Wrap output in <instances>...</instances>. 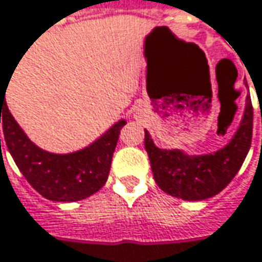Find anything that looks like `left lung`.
Wrapping results in <instances>:
<instances>
[{
  "label": "left lung",
  "instance_id": "left-lung-1",
  "mask_svg": "<svg viewBox=\"0 0 262 262\" xmlns=\"http://www.w3.org/2000/svg\"><path fill=\"white\" fill-rule=\"evenodd\" d=\"M252 121V102L246 98L240 126L230 142L215 152L202 156H190L182 149H162L145 130V149L157 185L164 192L188 202L205 200L223 191L248 156Z\"/></svg>",
  "mask_w": 262,
  "mask_h": 262
}]
</instances>
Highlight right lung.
Wrapping results in <instances>:
<instances>
[{
  "mask_svg": "<svg viewBox=\"0 0 262 262\" xmlns=\"http://www.w3.org/2000/svg\"><path fill=\"white\" fill-rule=\"evenodd\" d=\"M6 90H0V123L3 121L6 145L26 181L42 197L53 202H78L99 191L108 179L120 130L126 121H117L80 151L54 154L37 146L26 136L8 111Z\"/></svg>",
  "mask_w": 262,
  "mask_h": 262,
  "instance_id": "obj_1",
  "label": "right lung"
}]
</instances>
